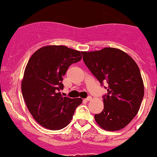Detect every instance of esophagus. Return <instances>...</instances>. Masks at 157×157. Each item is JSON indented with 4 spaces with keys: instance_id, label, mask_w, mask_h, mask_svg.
Segmentation results:
<instances>
[{
    "instance_id": "1",
    "label": "esophagus",
    "mask_w": 157,
    "mask_h": 157,
    "mask_svg": "<svg viewBox=\"0 0 157 157\" xmlns=\"http://www.w3.org/2000/svg\"><path fill=\"white\" fill-rule=\"evenodd\" d=\"M91 99H92V97H91L90 96H89V97H87L85 99V100H86V101H90V100H91Z\"/></svg>"
}]
</instances>
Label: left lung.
<instances>
[{
  "label": "left lung",
  "instance_id": "obj_1",
  "mask_svg": "<svg viewBox=\"0 0 157 157\" xmlns=\"http://www.w3.org/2000/svg\"><path fill=\"white\" fill-rule=\"evenodd\" d=\"M83 60L93 75L103 86V109L95 114L101 128L115 131L124 128L137 114L144 95L140 71L136 62L119 49L105 48L100 51L82 52Z\"/></svg>",
  "mask_w": 157,
  "mask_h": 157
}]
</instances>
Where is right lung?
Listing matches in <instances>:
<instances>
[{
  "mask_svg": "<svg viewBox=\"0 0 157 157\" xmlns=\"http://www.w3.org/2000/svg\"><path fill=\"white\" fill-rule=\"evenodd\" d=\"M81 53L65 46H46L29 60L21 83L27 109L42 127L52 130L64 128L72 120L82 99L63 97V77L72 63L80 61Z\"/></svg>",
  "mask_w": 157,
  "mask_h": 157,
  "instance_id": "add662e5",
  "label": "right lung"
}]
</instances>
